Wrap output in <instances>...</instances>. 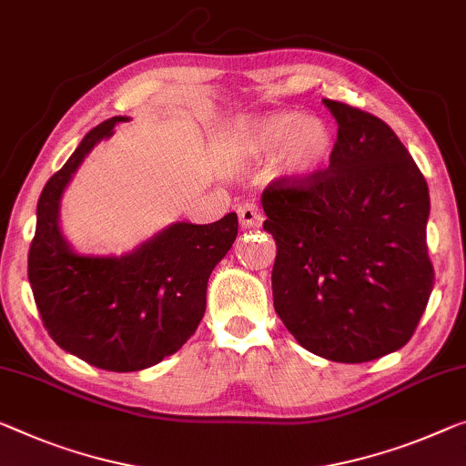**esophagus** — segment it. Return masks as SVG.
I'll use <instances>...</instances> for the list:
<instances>
[{"label": "esophagus", "mask_w": 466, "mask_h": 466, "mask_svg": "<svg viewBox=\"0 0 466 466\" xmlns=\"http://www.w3.org/2000/svg\"><path fill=\"white\" fill-rule=\"evenodd\" d=\"M238 214H239L241 227H246V228L260 227L262 220H264L260 208H258L256 204H249V202L248 204H241L239 208H238Z\"/></svg>", "instance_id": "34e87169"}]
</instances>
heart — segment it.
I'll return each mask as SVG.
<instances>
[{
    "label": "heart",
    "instance_id": "1",
    "mask_svg": "<svg viewBox=\"0 0 466 466\" xmlns=\"http://www.w3.org/2000/svg\"><path fill=\"white\" fill-rule=\"evenodd\" d=\"M231 154L243 164L277 158L279 168L293 181H306L323 170L333 156V131L320 118L296 110L241 118L228 137Z\"/></svg>",
    "mask_w": 466,
    "mask_h": 466
}]
</instances>
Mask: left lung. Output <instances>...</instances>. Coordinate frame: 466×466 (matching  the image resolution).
Wrapping results in <instances>:
<instances>
[{"label":"left lung","mask_w":466,"mask_h":466,"mask_svg":"<svg viewBox=\"0 0 466 466\" xmlns=\"http://www.w3.org/2000/svg\"><path fill=\"white\" fill-rule=\"evenodd\" d=\"M323 104L338 120L329 168L262 193V227L277 241L273 302L308 352L369 362L406 346L431 296L429 189L381 118Z\"/></svg>","instance_id":"left-lung-1"}]
</instances>
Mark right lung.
<instances>
[{
  "label": "right lung",
  "instance_id": "right-lung-1",
  "mask_svg": "<svg viewBox=\"0 0 466 466\" xmlns=\"http://www.w3.org/2000/svg\"><path fill=\"white\" fill-rule=\"evenodd\" d=\"M114 116L85 135L41 191L28 249V283L43 327L62 350L93 367L131 373L154 367L187 341L206 312L212 268L238 238V214L217 223H173L125 256L75 252L60 228V199Z\"/></svg>",
  "mask_w": 466,
  "mask_h": 466
}]
</instances>
